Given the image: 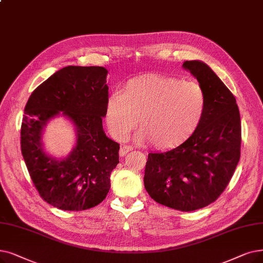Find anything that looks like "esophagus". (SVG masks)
<instances>
[{
  "mask_svg": "<svg viewBox=\"0 0 263 263\" xmlns=\"http://www.w3.org/2000/svg\"><path fill=\"white\" fill-rule=\"evenodd\" d=\"M132 151V146H129V145H122L121 146V148H120V151H119V155L121 156V157H123V156H125L127 155L129 152H131Z\"/></svg>",
  "mask_w": 263,
  "mask_h": 263,
  "instance_id": "34e87169",
  "label": "esophagus"
}]
</instances>
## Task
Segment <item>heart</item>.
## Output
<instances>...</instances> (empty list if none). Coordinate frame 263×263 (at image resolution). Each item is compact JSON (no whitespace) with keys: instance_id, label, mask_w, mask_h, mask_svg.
Returning <instances> with one entry per match:
<instances>
[{"instance_id":"b5f03b06","label":"heart","mask_w":263,"mask_h":263,"mask_svg":"<svg viewBox=\"0 0 263 263\" xmlns=\"http://www.w3.org/2000/svg\"><path fill=\"white\" fill-rule=\"evenodd\" d=\"M206 105L200 84L166 76L131 79L110 95L105 104L108 131L124 140L139 119V143L157 149H171L187 141L198 129Z\"/></svg>"}]
</instances>
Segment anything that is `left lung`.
Segmentation results:
<instances>
[{"instance_id":"8db88e82","label":"left lung","mask_w":263,"mask_h":263,"mask_svg":"<svg viewBox=\"0 0 263 263\" xmlns=\"http://www.w3.org/2000/svg\"><path fill=\"white\" fill-rule=\"evenodd\" d=\"M205 92L206 105L198 129L174 149L151 153L145 189L164 206L191 212L218 199L229 184L241 156V117L236 100L212 68L185 61Z\"/></svg>"}]
</instances>
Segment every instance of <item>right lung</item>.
I'll use <instances>...</instances> for the list:
<instances>
[{"label":"right lung","instance_id":"obj_1","mask_svg":"<svg viewBox=\"0 0 263 263\" xmlns=\"http://www.w3.org/2000/svg\"><path fill=\"white\" fill-rule=\"evenodd\" d=\"M103 66H66L30 96L21 124V153L43 200L63 211H85L103 201L110 173L119 163V144L102 124L108 98ZM63 115L76 127L77 145L66 158L43 151L41 134L51 118Z\"/></svg>","mask_w":263,"mask_h":263}]
</instances>
